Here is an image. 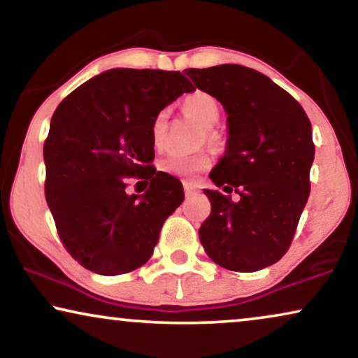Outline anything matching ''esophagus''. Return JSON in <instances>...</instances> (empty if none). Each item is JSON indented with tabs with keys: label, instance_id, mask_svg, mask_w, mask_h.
<instances>
[{
	"label": "esophagus",
	"instance_id": "34e87169",
	"mask_svg": "<svg viewBox=\"0 0 358 358\" xmlns=\"http://www.w3.org/2000/svg\"><path fill=\"white\" fill-rule=\"evenodd\" d=\"M184 192H185V197H190V195L199 192V185L194 182H184Z\"/></svg>",
	"mask_w": 358,
	"mask_h": 358
}]
</instances>
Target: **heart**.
I'll list each match as a JSON object with an SVG mask.
<instances>
[{"instance_id":"obj_1","label":"heart","mask_w":358,"mask_h":358,"mask_svg":"<svg viewBox=\"0 0 358 358\" xmlns=\"http://www.w3.org/2000/svg\"><path fill=\"white\" fill-rule=\"evenodd\" d=\"M184 110L203 125L205 129H212L220 120V106L213 96L207 92L195 91L184 99ZM151 143L156 150H161L168 136V112L161 110L153 117L150 125ZM212 166V158L205 151L199 153H169L158 161L161 173L176 176L179 179H195Z\"/></svg>"}]
</instances>
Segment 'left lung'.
Segmentation results:
<instances>
[{
    "label": "left lung",
    "instance_id": "obj_1",
    "mask_svg": "<svg viewBox=\"0 0 358 358\" xmlns=\"http://www.w3.org/2000/svg\"><path fill=\"white\" fill-rule=\"evenodd\" d=\"M227 112V150L210 173L224 192L203 189L212 212L199 229L215 264L256 272L288 251L310 197L313 130L303 107L271 78L241 65L187 68Z\"/></svg>",
    "mask_w": 358,
    "mask_h": 358
}]
</instances>
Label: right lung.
I'll return each mask as SVG.
<instances>
[{
    "instance_id": "obj_1",
    "label": "right lung",
    "mask_w": 358,
    "mask_h": 358,
    "mask_svg": "<svg viewBox=\"0 0 358 358\" xmlns=\"http://www.w3.org/2000/svg\"><path fill=\"white\" fill-rule=\"evenodd\" d=\"M195 87L179 71L112 68L60 102L43 143L45 199L66 251L87 271L119 275L151 257L182 184L151 166L153 117ZM130 177L150 180L126 194Z\"/></svg>"
}]
</instances>
